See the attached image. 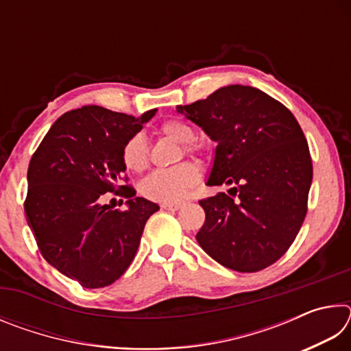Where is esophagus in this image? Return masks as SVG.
Instances as JSON below:
<instances>
[{
    "label": "esophagus",
    "instance_id": "1",
    "mask_svg": "<svg viewBox=\"0 0 351 351\" xmlns=\"http://www.w3.org/2000/svg\"><path fill=\"white\" fill-rule=\"evenodd\" d=\"M161 207L165 210H178V209H181L182 204L181 203H164V204H161Z\"/></svg>",
    "mask_w": 351,
    "mask_h": 351
}]
</instances>
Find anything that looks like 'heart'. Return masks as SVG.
<instances>
[{
    "mask_svg": "<svg viewBox=\"0 0 351 351\" xmlns=\"http://www.w3.org/2000/svg\"><path fill=\"white\" fill-rule=\"evenodd\" d=\"M165 138L184 144V150L190 153H204L206 144L192 141L193 128L189 123L170 119L159 127ZM122 161L132 171H142L148 165V147L144 136L136 134L130 139L122 150ZM199 180V170L193 162H182L171 169L156 170L148 175L141 184V192L145 198L156 203H178Z\"/></svg>",
    "mask_w": 351,
    "mask_h": 351,
    "instance_id": "heart-1",
    "label": "heart"
}]
</instances>
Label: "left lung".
Returning a JSON list of instances; mask_svg holds the SVG:
<instances>
[{
    "mask_svg": "<svg viewBox=\"0 0 351 351\" xmlns=\"http://www.w3.org/2000/svg\"><path fill=\"white\" fill-rule=\"evenodd\" d=\"M176 111L217 142L207 186H230L199 201V246L229 269L268 268L293 245L308 210L313 162L299 122L278 100L243 85Z\"/></svg>",
    "mask_w": 351,
    "mask_h": 351,
    "instance_id": "8db88e82",
    "label": "left lung"
}]
</instances>
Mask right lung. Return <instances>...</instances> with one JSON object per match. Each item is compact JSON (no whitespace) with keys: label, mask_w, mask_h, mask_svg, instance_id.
<instances>
[{"label":"right lung","mask_w":351,"mask_h":351,"mask_svg":"<svg viewBox=\"0 0 351 351\" xmlns=\"http://www.w3.org/2000/svg\"><path fill=\"white\" fill-rule=\"evenodd\" d=\"M141 117L88 105L64 112L32 154L27 169V224L43 258L83 288H104L121 277L138 251L147 219L159 206L134 197L123 176L122 150ZM106 191L127 197V211L102 206Z\"/></svg>","instance_id":"obj_1"}]
</instances>
